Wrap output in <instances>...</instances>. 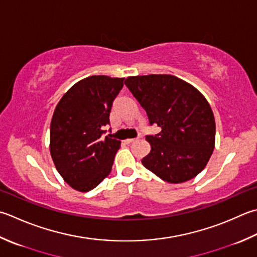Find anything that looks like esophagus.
<instances>
[{"label":"esophagus","mask_w":257,"mask_h":257,"mask_svg":"<svg viewBox=\"0 0 257 257\" xmlns=\"http://www.w3.org/2000/svg\"><path fill=\"white\" fill-rule=\"evenodd\" d=\"M137 140H138V138H130V139H125L124 143L127 144V145H129V144H133L135 142H137Z\"/></svg>","instance_id":"obj_1"}]
</instances>
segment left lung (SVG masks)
Returning a JSON list of instances; mask_svg holds the SVG:
<instances>
[{
  "label": "left lung",
  "instance_id": "8db88e82",
  "mask_svg": "<svg viewBox=\"0 0 257 257\" xmlns=\"http://www.w3.org/2000/svg\"><path fill=\"white\" fill-rule=\"evenodd\" d=\"M124 84L147 112L150 125L162 128L146 136L152 150L143 165L170 184L196 177L215 145V119L207 100L192 84L170 74L129 77Z\"/></svg>",
  "mask_w": 257,
  "mask_h": 257
}]
</instances>
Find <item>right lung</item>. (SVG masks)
Here are the masks:
<instances>
[{
  "label": "right lung",
  "mask_w": 257,
  "mask_h": 257,
  "mask_svg": "<svg viewBox=\"0 0 257 257\" xmlns=\"http://www.w3.org/2000/svg\"><path fill=\"white\" fill-rule=\"evenodd\" d=\"M123 78L92 75L65 93L50 127V153L55 168L72 188L89 192L111 172L121 142L103 137L104 125Z\"/></svg>",
  "instance_id": "add662e5"
}]
</instances>
